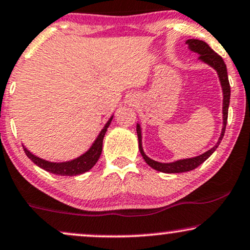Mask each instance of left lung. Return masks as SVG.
Returning <instances> with one entry per match:
<instances>
[{"label": "left lung", "instance_id": "obj_1", "mask_svg": "<svg viewBox=\"0 0 250 250\" xmlns=\"http://www.w3.org/2000/svg\"><path fill=\"white\" fill-rule=\"evenodd\" d=\"M186 44L188 45L190 50L193 52L199 53V59L205 62L206 64L212 66L214 70L218 72L219 79H220L221 86H222V92H224V107H222V114H224V127H222L221 136L219 138L216 146H213L211 150L206 151L205 154L197 156L193 158H188V159H180V161L173 162V163H159V162H155L152 159H150L148 156L144 154L142 149V135H141V128L140 125H137L136 131L138 136V148H140L141 155L143 156L144 161L146 162V164L149 167H151L152 169L161 171V172L165 173H179V172H188L195 169V167H199L200 164H203L207 158L211 156L213 152L215 151V149L218 148V146L220 144L222 137H224L225 130H226V125H227V119H228V106H229V99H230V86L229 81H228L227 76V67L225 64L224 59L221 58L218 53H215L211 47L208 46V44H206L204 41H199V39H188L186 42Z\"/></svg>", "mask_w": 250, "mask_h": 250}]
</instances>
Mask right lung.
Listing matches in <instances>:
<instances>
[{"label":"right lung","mask_w":250,"mask_h":250,"mask_svg":"<svg viewBox=\"0 0 250 250\" xmlns=\"http://www.w3.org/2000/svg\"><path fill=\"white\" fill-rule=\"evenodd\" d=\"M113 117H110L109 121L107 122V125H104V128L102 129L100 135H99L98 138L95 140V142L93 143V146H91V149L83 154V156H80L79 158L73 159L71 162H64V163H51V162L44 161V159L37 157V156L32 155L29 150H26L23 146L24 152L28 157L31 159L32 162L36 165H38L39 167L44 169L45 171L50 173H55L58 174V176H77V174L83 173L86 171L91 170L93 167H94L96 162L99 161L101 156V151H102V142H104V134H106L107 128L109 127V123L112 121Z\"/></svg>","instance_id":"1"}]
</instances>
